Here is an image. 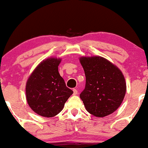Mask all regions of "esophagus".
Returning a JSON list of instances; mask_svg holds the SVG:
<instances>
[{"label":"esophagus","instance_id":"obj_1","mask_svg":"<svg viewBox=\"0 0 148 148\" xmlns=\"http://www.w3.org/2000/svg\"><path fill=\"white\" fill-rule=\"evenodd\" d=\"M73 92H74V93H73V94H74V95H76L78 94V91H77V90H76V89L73 90Z\"/></svg>","mask_w":148,"mask_h":148}]
</instances>
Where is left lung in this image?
Segmentation results:
<instances>
[{
  "label": "left lung",
  "mask_w": 148,
  "mask_h": 148,
  "mask_svg": "<svg viewBox=\"0 0 148 148\" xmlns=\"http://www.w3.org/2000/svg\"><path fill=\"white\" fill-rule=\"evenodd\" d=\"M79 60L86 75V87L80 94L86 109L99 118L113 113L126 93L123 73L103 57H81Z\"/></svg>",
  "instance_id": "8db88e82"
}]
</instances>
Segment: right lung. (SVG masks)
<instances>
[{"mask_svg":"<svg viewBox=\"0 0 148 148\" xmlns=\"http://www.w3.org/2000/svg\"><path fill=\"white\" fill-rule=\"evenodd\" d=\"M60 62L56 58L42 61L26 82L27 102L35 113L46 118L58 114L73 94L58 72Z\"/></svg>","mask_w":148,"mask_h":148,"instance_id":"right-lung-1","label":"right lung"}]
</instances>
